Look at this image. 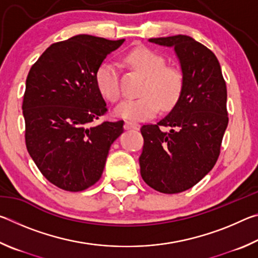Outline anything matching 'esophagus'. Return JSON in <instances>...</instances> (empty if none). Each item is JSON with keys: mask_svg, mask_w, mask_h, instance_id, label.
<instances>
[{"mask_svg": "<svg viewBox=\"0 0 258 258\" xmlns=\"http://www.w3.org/2000/svg\"><path fill=\"white\" fill-rule=\"evenodd\" d=\"M125 130H139L140 128V125L138 123H134V121H125V125H124Z\"/></svg>", "mask_w": 258, "mask_h": 258, "instance_id": "obj_1", "label": "esophagus"}]
</instances>
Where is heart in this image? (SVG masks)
Wrapping results in <instances>:
<instances>
[{
  "label": "heart",
  "mask_w": 258,
  "mask_h": 258,
  "mask_svg": "<svg viewBox=\"0 0 258 258\" xmlns=\"http://www.w3.org/2000/svg\"><path fill=\"white\" fill-rule=\"evenodd\" d=\"M130 64L146 76L140 90L141 97L127 99L115 108V115L130 121H139L150 117L160 104L172 107L180 97L183 80L181 73L173 67H166L160 54L147 47H138L127 55ZM95 83L104 98L116 102L120 97L118 73L111 61H103L95 72Z\"/></svg>",
  "instance_id": "b5f03b06"
}]
</instances>
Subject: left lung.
Returning a JSON list of instances; mask_svg holds the SVG:
<instances>
[{
	"label": "left lung",
	"instance_id": "obj_1",
	"mask_svg": "<svg viewBox=\"0 0 258 258\" xmlns=\"http://www.w3.org/2000/svg\"><path fill=\"white\" fill-rule=\"evenodd\" d=\"M148 41L173 47L183 85L172 110L156 124L141 127L145 145L140 172L152 189L178 194L197 184L218 158L229 123L226 85L216 55L192 37L175 35Z\"/></svg>",
	"mask_w": 258,
	"mask_h": 258
}]
</instances>
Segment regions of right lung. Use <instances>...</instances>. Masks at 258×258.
<instances>
[{"label":"right lung","instance_id":"1","mask_svg":"<svg viewBox=\"0 0 258 258\" xmlns=\"http://www.w3.org/2000/svg\"><path fill=\"white\" fill-rule=\"evenodd\" d=\"M125 40L81 34L54 43L28 73L23 102L26 147L52 184L83 191L97 183L124 120L93 126L107 111L95 72Z\"/></svg>","mask_w":258,"mask_h":258}]
</instances>
